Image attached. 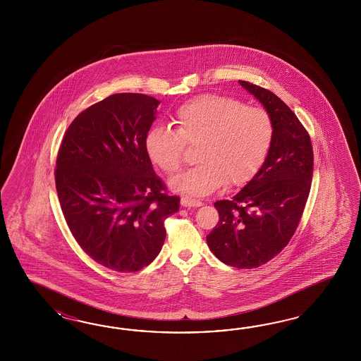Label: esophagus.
<instances>
[{
	"label": "esophagus",
	"mask_w": 361,
	"mask_h": 361,
	"mask_svg": "<svg viewBox=\"0 0 361 361\" xmlns=\"http://www.w3.org/2000/svg\"><path fill=\"white\" fill-rule=\"evenodd\" d=\"M181 205L185 207V208H198V207H202V202L200 200H195V198H190V197H183L181 198Z\"/></svg>",
	"instance_id": "1"
}]
</instances>
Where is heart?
Masks as SVG:
<instances>
[{"mask_svg":"<svg viewBox=\"0 0 361 361\" xmlns=\"http://www.w3.org/2000/svg\"><path fill=\"white\" fill-rule=\"evenodd\" d=\"M173 124L175 130L154 126L147 132L145 152L166 175H175L184 163L185 145H198L200 164L171 183L175 190L195 196L209 195L225 183H249L273 144L270 112L234 97L192 99L176 109Z\"/></svg>","mask_w":361,"mask_h":361,"instance_id":"b5f03b06","label":"heart"}]
</instances>
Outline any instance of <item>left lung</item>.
<instances>
[{"label":"left lung","mask_w":361,"mask_h":361,"mask_svg":"<svg viewBox=\"0 0 361 361\" xmlns=\"http://www.w3.org/2000/svg\"><path fill=\"white\" fill-rule=\"evenodd\" d=\"M240 85L270 112L273 144L249 184L231 200L214 202L219 221L207 242L221 262L255 269L293 238L311 189L314 152L308 132L284 102L250 82Z\"/></svg>","instance_id":"obj_1"}]
</instances>
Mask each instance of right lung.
Listing matches in <instances>:
<instances>
[{
  "instance_id": "add662e5",
  "label": "right lung",
  "mask_w": 361,
  "mask_h": 361,
  "mask_svg": "<svg viewBox=\"0 0 361 361\" xmlns=\"http://www.w3.org/2000/svg\"><path fill=\"white\" fill-rule=\"evenodd\" d=\"M159 100L115 94L82 111L61 142L55 188L67 226L95 262L136 273L159 255L180 208L145 152Z\"/></svg>"
}]
</instances>
